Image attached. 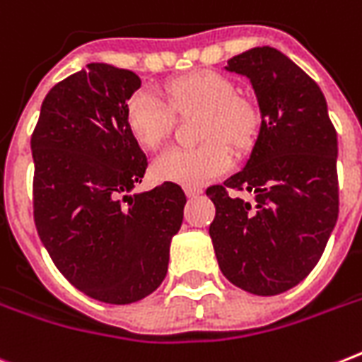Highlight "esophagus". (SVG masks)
Instances as JSON below:
<instances>
[{"mask_svg": "<svg viewBox=\"0 0 362 362\" xmlns=\"http://www.w3.org/2000/svg\"><path fill=\"white\" fill-rule=\"evenodd\" d=\"M184 192H186L187 197L193 199V197H199V195H201V193H203V189H201V187H186V189H184Z\"/></svg>", "mask_w": 362, "mask_h": 362, "instance_id": "obj_1", "label": "esophagus"}]
</instances>
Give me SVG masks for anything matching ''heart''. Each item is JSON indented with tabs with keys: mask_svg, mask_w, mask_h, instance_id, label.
Segmentation results:
<instances>
[{
	"mask_svg": "<svg viewBox=\"0 0 362 362\" xmlns=\"http://www.w3.org/2000/svg\"><path fill=\"white\" fill-rule=\"evenodd\" d=\"M167 95L178 112L203 110L201 139L195 148H169L150 165L158 182L186 187L203 186L231 169V153L221 141L233 146L250 142L257 124L255 110L246 99L235 95V84L216 71H195L167 84ZM173 109L150 90L133 93L125 110V124L141 146L156 150L167 139L173 125Z\"/></svg>",
	"mask_w": 362,
	"mask_h": 362,
	"instance_id": "b5f03b06",
	"label": "heart"
}]
</instances>
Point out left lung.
I'll return each instance as SVG.
<instances>
[{
    "label": "left lung",
    "mask_w": 362,
    "mask_h": 362,
    "mask_svg": "<svg viewBox=\"0 0 362 362\" xmlns=\"http://www.w3.org/2000/svg\"><path fill=\"white\" fill-rule=\"evenodd\" d=\"M226 71L250 81L261 125L244 169L206 189L216 204L209 233L227 280L272 297L312 272L337 226V131L320 86L280 50L255 47Z\"/></svg>",
    "instance_id": "obj_1"
}]
</instances>
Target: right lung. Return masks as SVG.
<instances>
[{"instance_id":"1","label":"right lung","mask_w":362,"mask_h":362,"mask_svg":"<svg viewBox=\"0 0 362 362\" xmlns=\"http://www.w3.org/2000/svg\"><path fill=\"white\" fill-rule=\"evenodd\" d=\"M133 71L88 64L47 93L31 135L33 218L58 270L88 297L131 304L161 286L186 195L165 182L133 193L146 156L125 110Z\"/></svg>"}]
</instances>
